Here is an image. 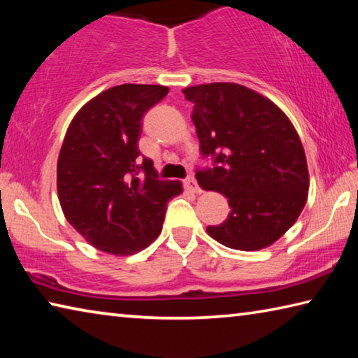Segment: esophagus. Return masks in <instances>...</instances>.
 Segmentation results:
<instances>
[{
	"label": "esophagus",
	"mask_w": 358,
	"mask_h": 358,
	"mask_svg": "<svg viewBox=\"0 0 358 358\" xmlns=\"http://www.w3.org/2000/svg\"><path fill=\"white\" fill-rule=\"evenodd\" d=\"M186 186L194 192H201V187H199L197 180H196V177H194V175H189V177L186 178Z\"/></svg>",
	"instance_id": "1"
}]
</instances>
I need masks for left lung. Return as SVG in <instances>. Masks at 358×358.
I'll list each match as a JSON object with an SVG mask.
<instances>
[{"label": "left lung", "mask_w": 358, "mask_h": 358, "mask_svg": "<svg viewBox=\"0 0 358 358\" xmlns=\"http://www.w3.org/2000/svg\"><path fill=\"white\" fill-rule=\"evenodd\" d=\"M201 142L196 178L229 199L227 220L208 226L221 245L240 251L270 246L294 226L306 203L308 166L300 137L273 102L237 83L183 90Z\"/></svg>", "instance_id": "1"}]
</instances>
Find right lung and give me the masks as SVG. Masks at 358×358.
<instances>
[{
    "mask_svg": "<svg viewBox=\"0 0 358 358\" xmlns=\"http://www.w3.org/2000/svg\"><path fill=\"white\" fill-rule=\"evenodd\" d=\"M161 85L124 83L106 90L71 121L57 166L66 220L98 250L128 256L162 230L167 202L181 192L162 181L138 150L142 118L167 96Z\"/></svg>",
    "mask_w": 358,
    "mask_h": 358,
    "instance_id": "add662e5",
    "label": "right lung"
}]
</instances>
